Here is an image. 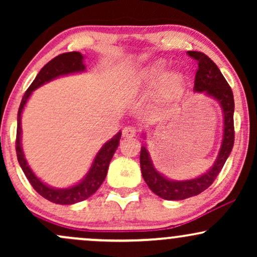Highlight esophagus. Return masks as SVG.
I'll use <instances>...</instances> for the list:
<instances>
[{
  "label": "esophagus",
  "mask_w": 257,
  "mask_h": 257,
  "mask_svg": "<svg viewBox=\"0 0 257 257\" xmlns=\"http://www.w3.org/2000/svg\"><path fill=\"white\" fill-rule=\"evenodd\" d=\"M137 128H135V126H132V125H128V126H125L124 129H123V137L124 138H133V137H135V135H137Z\"/></svg>",
  "instance_id": "esophagus-1"
}]
</instances>
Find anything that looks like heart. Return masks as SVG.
<instances>
[{
	"instance_id": "obj_1",
	"label": "heart",
	"mask_w": 257,
	"mask_h": 257,
	"mask_svg": "<svg viewBox=\"0 0 257 257\" xmlns=\"http://www.w3.org/2000/svg\"><path fill=\"white\" fill-rule=\"evenodd\" d=\"M166 69V63L163 60H158L149 66L145 67L138 75V83H153L159 78ZM182 87H184V77L179 72L172 71L164 73L162 78L159 79L158 84V95L163 100H172L178 98L181 94Z\"/></svg>"
}]
</instances>
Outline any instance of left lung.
Returning <instances> with one entry per match:
<instances>
[{
    "label": "left lung",
    "instance_id": "1",
    "mask_svg": "<svg viewBox=\"0 0 257 257\" xmlns=\"http://www.w3.org/2000/svg\"><path fill=\"white\" fill-rule=\"evenodd\" d=\"M187 54L191 58L196 59L198 63L193 90L197 93H204L205 95L216 100L221 106L223 114V137L219 155L213 167L198 178L182 180V181L170 180L159 173L153 166L146 145L141 146L140 168L143 178L153 193L167 200H182L205 191L219 175L234 144V124H233L234 99H233L231 87L227 83L219 67L204 53L188 52Z\"/></svg>",
    "mask_w": 257,
    "mask_h": 257
}]
</instances>
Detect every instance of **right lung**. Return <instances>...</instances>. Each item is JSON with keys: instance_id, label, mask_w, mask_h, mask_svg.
<instances>
[{"instance_id": "obj_1", "label": "right lung", "mask_w": 257, "mask_h": 257, "mask_svg": "<svg viewBox=\"0 0 257 257\" xmlns=\"http://www.w3.org/2000/svg\"><path fill=\"white\" fill-rule=\"evenodd\" d=\"M83 55L79 52L64 53V54H60L54 59H52L49 63H47L41 69V71L38 72L36 78L34 79V82L29 87V89L25 91L22 102H20L19 111H18V126L16 140L18 162H19L23 172H24L25 176L28 178L32 187L35 188V191L38 194H41L43 198L48 199L49 202L55 203V204H75V203L82 202V200L89 198L91 194H94L98 191V188L101 186L106 178L108 164H110L111 159L113 157L114 152H116L117 147L119 145V139L120 135H122V133L118 132L113 138L106 141L101 149L99 150V152L96 153L95 158H94L93 163H91L89 170L85 174L84 178L76 185L70 186V187L55 188L44 184L43 181H41L35 175V173L32 172L30 166L28 164V161L25 159L24 151H23L22 147V113L24 111V107L29 98H30L31 93L44 83H48V82H51L58 77H61V76L84 72L85 65L83 64Z\"/></svg>"}]
</instances>
